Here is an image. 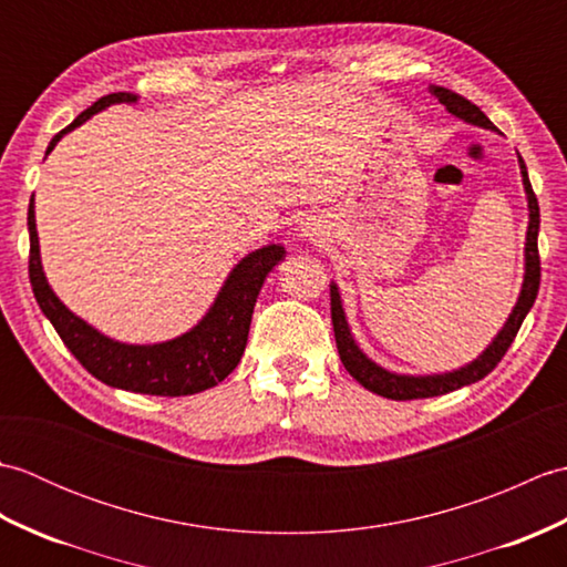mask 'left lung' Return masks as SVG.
Returning a JSON list of instances; mask_svg holds the SVG:
<instances>
[{
	"instance_id": "left-lung-1",
	"label": "left lung",
	"mask_w": 567,
	"mask_h": 567,
	"mask_svg": "<svg viewBox=\"0 0 567 567\" xmlns=\"http://www.w3.org/2000/svg\"><path fill=\"white\" fill-rule=\"evenodd\" d=\"M431 92L436 94L439 102L449 110L451 114L465 118L467 124L475 126H485V128H495V124L480 112V106H475L470 100L461 97L445 87H436L433 84ZM519 167H522V177H524V189H526V199H528V231H526V275H524V285H522V295L519 302H516L514 311L509 315L504 329L497 333V339L492 341L487 351L480 355L473 363L455 370V372H445V375H424V378H412V375H396V372L384 370L380 365L372 363V360L360 351L355 346L351 329H348V321L341 307V295L339 287L331 282V321H333V333H336V348H339L341 363L343 368L351 372V375L363 384L365 390L375 392L380 396H388V400H424V396H439V394H449L457 388H465V384H473L477 380H483L489 375L492 370L497 368L504 353L509 351L512 341L519 333L522 323L528 315V309L534 307L536 295H538V285H540V258H538V224H540V214H538V199L534 195V187L528 183V173L524 158L519 155Z\"/></svg>"
}]
</instances>
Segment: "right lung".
Returning a JSON list of instances; mask_svg holds the SVG:
<instances>
[{"instance_id": "obj_1", "label": "right lung", "mask_w": 567, "mask_h": 567, "mask_svg": "<svg viewBox=\"0 0 567 567\" xmlns=\"http://www.w3.org/2000/svg\"><path fill=\"white\" fill-rule=\"evenodd\" d=\"M118 102H136V94L114 92L97 100L68 128L53 136L45 153H51L68 131L78 128L92 114ZM29 280L33 297L43 315L51 319L68 351L80 360L84 370L92 372L104 384H110V388L155 396H183L209 390L238 365L240 355L246 351L252 307H256L260 287L268 272L285 258V248L275 244L252 250L228 275L209 315L195 329L165 343L126 346L106 339L90 323L78 319L48 287L41 268L39 234H35L33 197L29 204Z\"/></svg>"}]
</instances>
